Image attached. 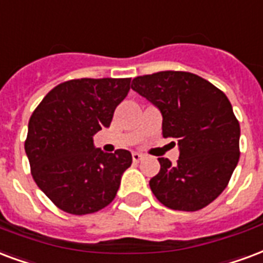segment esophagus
<instances>
[{"label":"esophagus","mask_w":263,"mask_h":263,"mask_svg":"<svg viewBox=\"0 0 263 263\" xmlns=\"http://www.w3.org/2000/svg\"><path fill=\"white\" fill-rule=\"evenodd\" d=\"M132 157H133L134 162H140V161H143V159H144L143 154H139V153H133V154H132Z\"/></svg>","instance_id":"esophagus-1"}]
</instances>
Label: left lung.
I'll use <instances>...</instances> for the list:
<instances>
[{"instance_id": "left-lung-1", "label": "left lung", "mask_w": 263, "mask_h": 263, "mask_svg": "<svg viewBox=\"0 0 263 263\" xmlns=\"http://www.w3.org/2000/svg\"><path fill=\"white\" fill-rule=\"evenodd\" d=\"M132 88L157 106L163 137L176 140L179 161L158 158L149 180L159 202L175 211H198L226 189L240 158V124L228 97L197 74L158 72L133 79Z\"/></svg>"}]
</instances>
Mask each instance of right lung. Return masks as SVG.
Wrapping results in <instances>:
<instances>
[{"instance_id": "obj_1", "label": "right lung", "mask_w": 263, "mask_h": 263, "mask_svg": "<svg viewBox=\"0 0 263 263\" xmlns=\"http://www.w3.org/2000/svg\"><path fill=\"white\" fill-rule=\"evenodd\" d=\"M130 90V79H78L44 97L29 120L25 143L35 184L59 209L94 214L119 190L132 154L104 153L94 134L109 127L116 106Z\"/></svg>"}]
</instances>
